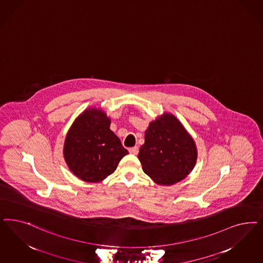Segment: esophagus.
<instances>
[{"instance_id": "1", "label": "esophagus", "mask_w": 263, "mask_h": 263, "mask_svg": "<svg viewBox=\"0 0 263 263\" xmlns=\"http://www.w3.org/2000/svg\"><path fill=\"white\" fill-rule=\"evenodd\" d=\"M128 152L130 153V154H134V155H137L138 152H139V149H138L137 146H135V147L129 148V149H128Z\"/></svg>"}]
</instances>
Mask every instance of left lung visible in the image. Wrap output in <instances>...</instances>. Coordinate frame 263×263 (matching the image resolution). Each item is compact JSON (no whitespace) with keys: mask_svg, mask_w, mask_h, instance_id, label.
<instances>
[{"mask_svg":"<svg viewBox=\"0 0 263 263\" xmlns=\"http://www.w3.org/2000/svg\"><path fill=\"white\" fill-rule=\"evenodd\" d=\"M196 157L194 139L171 114L150 123L138 154L142 170L159 185H173L185 178Z\"/></svg>","mask_w":263,"mask_h":263,"instance_id":"left-lung-1","label":"left lung"}]
</instances>
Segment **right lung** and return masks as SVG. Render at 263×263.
Here are the masks:
<instances>
[{
    "mask_svg": "<svg viewBox=\"0 0 263 263\" xmlns=\"http://www.w3.org/2000/svg\"><path fill=\"white\" fill-rule=\"evenodd\" d=\"M110 119L102 111H84L69 128L64 157L69 170L85 182H101L117 168L128 154L110 128Z\"/></svg>",
    "mask_w": 263,
    "mask_h": 263,
    "instance_id": "right-lung-1",
    "label": "right lung"
}]
</instances>
